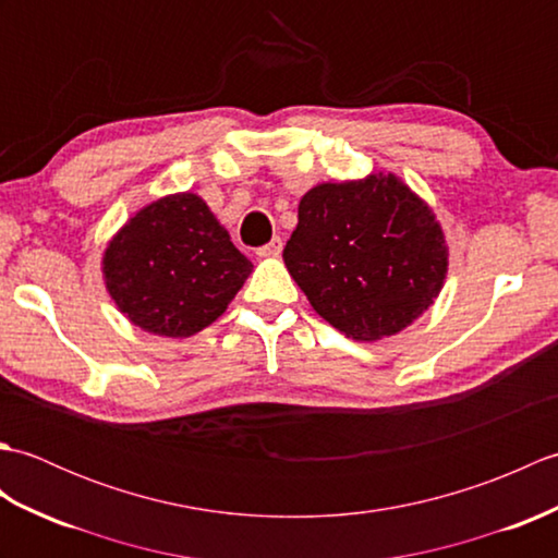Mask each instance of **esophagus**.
<instances>
[{"label":"esophagus","mask_w":558,"mask_h":558,"mask_svg":"<svg viewBox=\"0 0 558 558\" xmlns=\"http://www.w3.org/2000/svg\"><path fill=\"white\" fill-rule=\"evenodd\" d=\"M280 252H282V240H280V236H272V240L268 244L260 246L256 254L258 256H278Z\"/></svg>","instance_id":"34e87169"}]
</instances>
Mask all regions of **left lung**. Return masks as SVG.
Here are the masks:
<instances>
[{
  "label": "left lung",
  "instance_id": "left-lung-1",
  "mask_svg": "<svg viewBox=\"0 0 558 558\" xmlns=\"http://www.w3.org/2000/svg\"><path fill=\"white\" fill-rule=\"evenodd\" d=\"M286 266L314 312L352 340L396 336L444 288L448 246L434 210L396 174L326 182L300 201Z\"/></svg>",
  "mask_w": 558,
  "mask_h": 558
}]
</instances>
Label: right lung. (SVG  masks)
Segmentation results:
<instances>
[{"instance_id":"obj_1","label":"right lung","mask_w":558,"mask_h":558,"mask_svg":"<svg viewBox=\"0 0 558 558\" xmlns=\"http://www.w3.org/2000/svg\"><path fill=\"white\" fill-rule=\"evenodd\" d=\"M206 201L186 192L141 208L102 256L110 298L134 326L189 338L216 322L252 272Z\"/></svg>"}]
</instances>
